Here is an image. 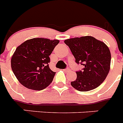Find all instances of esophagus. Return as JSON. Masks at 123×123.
<instances>
[{"mask_svg": "<svg viewBox=\"0 0 123 123\" xmlns=\"http://www.w3.org/2000/svg\"><path fill=\"white\" fill-rule=\"evenodd\" d=\"M64 71L65 72H69L70 71V69H69V68H66V69H64Z\"/></svg>", "mask_w": 123, "mask_h": 123, "instance_id": "esophagus-1", "label": "esophagus"}]
</instances>
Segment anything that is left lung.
<instances>
[{"mask_svg": "<svg viewBox=\"0 0 123 123\" xmlns=\"http://www.w3.org/2000/svg\"><path fill=\"white\" fill-rule=\"evenodd\" d=\"M77 64L84 66L82 70L76 72L77 79L71 85L80 92L95 89L105 80L110 69L111 53L108 47L93 36L66 39Z\"/></svg>", "mask_w": 123, "mask_h": 123, "instance_id": "left-lung-1", "label": "left lung"}]
</instances>
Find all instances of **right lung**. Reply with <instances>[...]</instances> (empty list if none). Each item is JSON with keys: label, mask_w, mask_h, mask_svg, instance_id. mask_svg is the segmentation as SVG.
<instances>
[{"label": "right lung", "mask_w": 123, "mask_h": 123, "mask_svg": "<svg viewBox=\"0 0 123 123\" xmlns=\"http://www.w3.org/2000/svg\"><path fill=\"white\" fill-rule=\"evenodd\" d=\"M59 43L58 39L35 38L17 47L12 56L11 68L20 84L35 90L49 86L55 74L49 67V56Z\"/></svg>", "instance_id": "obj_1"}]
</instances>
